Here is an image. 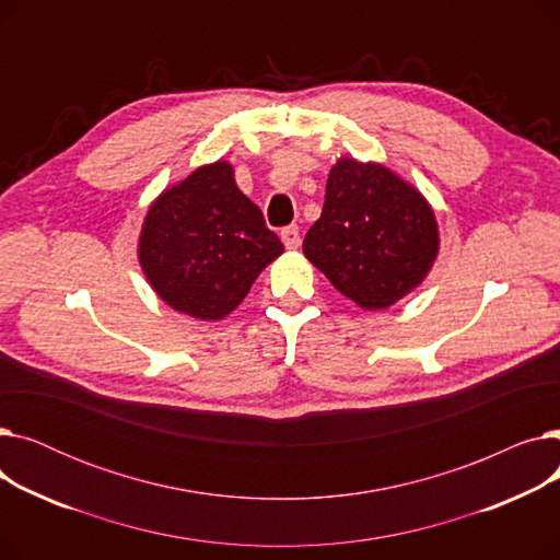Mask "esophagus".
<instances>
[{
  "label": "esophagus",
  "mask_w": 560,
  "mask_h": 560,
  "mask_svg": "<svg viewBox=\"0 0 560 560\" xmlns=\"http://www.w3.org/2000/svg\"><path fill=\"white\" fill-rule=\"evenodd\" d=\"M281 241H283L285 249H298V247H300V243H302L300 226H295V224L283 226V229H281Z\"/></svg>",
  "instance_id": "obj_1"
}]
</instances>
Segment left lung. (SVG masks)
Listing matches in <instances>:
<instances>
[{
	"mask_svg": "<svg viewBox=\"0 0 560 560\" xmlns=\"http://www.w3.org/2000/svg\"><path fill=\"white\" fill-rule=\"evenodd\" d=\"M438 243L435 215L413 186L378 163L340 159L304 254L347 300L378 311L424 281Z\"/></svg>",
	"mask_w": 560,
	"mask_h": 560,
	"instance_id": "8db88e82",
	"label": "left lung"
}]
</instances>
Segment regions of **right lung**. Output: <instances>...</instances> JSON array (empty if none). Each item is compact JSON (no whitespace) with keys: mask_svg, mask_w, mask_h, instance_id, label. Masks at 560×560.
Here are the masks:
<instances>
[{"mask_svg":"<svg viewBox=\"0 0 560 560\" xmlns=\"http://www.w3.org/2000/svg\"><path fill=\"white\" fill-rule=\"evenodd\" d=\"M283 245L229 163L197 167L147 211L138 258L147 281L174 311L222 319L238 306Z\"/></svg>","mask_w":560,"mask_h":560,"instance_id":"1","label":"right lung"}]
</instances>
